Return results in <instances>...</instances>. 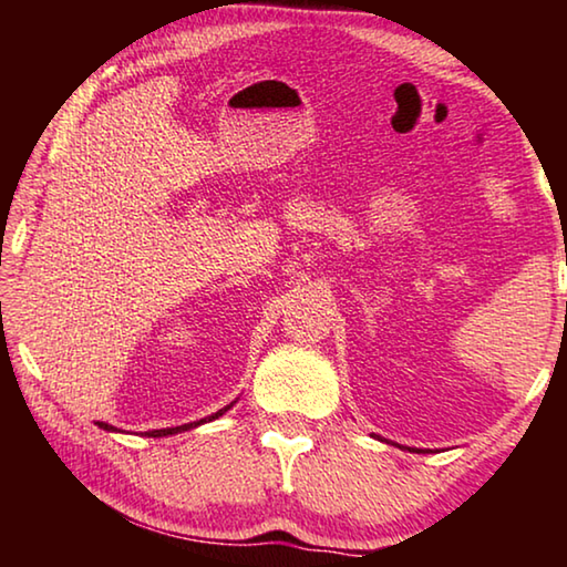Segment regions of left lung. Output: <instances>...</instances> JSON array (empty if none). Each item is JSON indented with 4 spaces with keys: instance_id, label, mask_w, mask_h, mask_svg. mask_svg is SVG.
<instances>
[{
    "instance_id": "obj_1",
    "label": "left lung",
    "mask_w": 567,
    "mask_h": 567,
    "mask_svg": "<svg viewBox=\"0 0 567 567\" xmlns=\"http://www.w3.org/2000/svg\"><path fill=\"white\" fill-rule=\"evenodd\" d=\"M378 440H382L380 435H378ZM388 443V440H385ZM392 445H398V443H392ZM398 447H402V445H398ZM402 450H410V453H425V450H417V447H402Z\"/></svg>"
}]
</instances>
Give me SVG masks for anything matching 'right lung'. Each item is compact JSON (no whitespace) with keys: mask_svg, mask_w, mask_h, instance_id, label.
<instances>
[{"mask_svg":"<svg viewBox=\"0 0 567 567\" xmlns=\"http://www.w3.org/2000/svg\"><path fill=\"white\" fill-rule=\"evenodd\" d=\"M237 402V400H235ZM235 402H229V405H225L223 410H217V412H213V415H207V417H203V420H197V422H187V425H179V427H165V430H150V433H145L147 437H167V435H177V433H185V430H189V427H197V425H205V422H213V420H217V417H223L225 412L235 405ZM97 425L102 427V430H107V433H117V427L114 425H107V422H97Z\"/></svg>","mask_w":567,"mask_h":567,"instance_id":"obj_1","label":"right lung"}]
</instances>
